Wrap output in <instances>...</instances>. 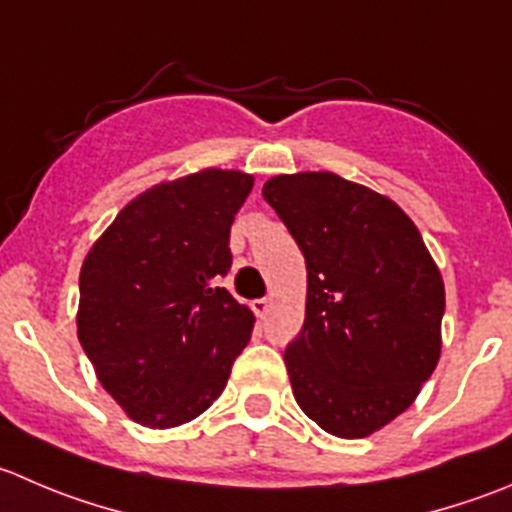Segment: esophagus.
<instances>
[{
    "instance_id": "esophagus-1",
    "label": "esophagus",
    "mask_w": 512,
    "mask_h": 512,
    "mask_svg": "<svg viewBox=\"0 0 512 512\" xmlns=\"http://www.w3.org/2000/svg\"><path fill=\"white\" fill-rule=\"evenodd\" d=\"M250 307L257 317H265L267 310H270V300H267V297H260V300H252Z\"/></svg>"
}]
</instances>
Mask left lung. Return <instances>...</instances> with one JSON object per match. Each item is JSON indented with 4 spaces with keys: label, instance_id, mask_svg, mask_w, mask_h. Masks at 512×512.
Instances as JSON below:
<instances>
[{
    "label": "left lung",
    "instance_id": "1",
    "mask_svg": "<svg viewBox=\"0 0 512 512\" xmlns=\"http://www.w3.org/2000/svg\"><path fill=\"white\" fill-rule=\"evenodd\" d=\"M307 265L305 325L285 365L325 433L367 438L413 405L440 360L445 287L415 222L332 172L262 187Z\"/></svg>",
    "mask_w": 512,
    "mask_h": 512
}]
</instances>
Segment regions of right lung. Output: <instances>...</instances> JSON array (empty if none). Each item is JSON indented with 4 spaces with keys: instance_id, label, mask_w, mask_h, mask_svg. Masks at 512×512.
I'll return each mask as SVG.
<instances>
[{
    "instance_id": "add662e5",
    "label": "right lung",
    "mask_w": 512,
    "mask_h": 512,
    "mask_svg": "<svg viewBox=\"0 0 512 512\" xmlns=\"http://www.w3.org/2000/svg\"><path fill=\"white\" fill-rule=\"evenodd\" d=\"M250 175L202 170L124 205L79 272L77 337L102 388L147 428H177L225 390L255 315L220 277Z\"/></svg>"
}]
</instances>
